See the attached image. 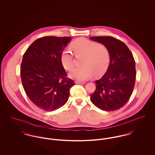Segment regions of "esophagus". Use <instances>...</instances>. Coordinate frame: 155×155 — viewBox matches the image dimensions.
<instances>
[{"mask_svg":"<svg viewBox=\"0 0 155 155\" xmlns=\"http://www.w3.org/2000/svg\"><path fill=\"white\" fill-rule=\"evenodd\" d=\"M75 83H76V84H85V82H83V81H76V82H75Z\"/></svg>","mask_w":155,"mask_h":155,"instance_id":"esophagus-1","label":"esophagus"}]
</instances>
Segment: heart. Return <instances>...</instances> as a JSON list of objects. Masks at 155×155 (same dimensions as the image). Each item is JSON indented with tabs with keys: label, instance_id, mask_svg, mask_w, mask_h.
<instances>
[{
	"label": "heart",
	"instance_id": "heart-1",
	"mask_svg": "<svg viewBox=\"0 0 155 155\" xmlns=\"http://www.w3.org/2000/svg\"><path fill=\"white\" fill-rule=\"evenodd\" d=\"M71 48L77 57L83 56L82 65L84 66L74 68L70 73L72 79L86 81L101 75L107 68L110 62L108 49L103 45L89 41L85 38H79L72 42ZM61 61L63 67L68 71L74 67V61L71 52L66 49L61 55Z\"/></svg>",
	"mask_w": 155,
	"mask_h": 155
}]
</instances>
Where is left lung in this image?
<instances>
[{
  "mask_svg": "<svg viewBox=\"0 0 155 155\" xmlns=\"http://www.w3.org/2000/svg\"><path fill=\"white\" fill-rule=\"evenodd\" d=\"M90 39L107 47L110 54L109 67L96 81V89L91 95L92 103L102 110L122 108L130 100L135 85L136 70L133 54L123 42L111 36H95Z\"/></svg>",
  "mask_w": 155,
  "mask_h": 155,
  "instance_id": "obj_1",
  "label": "left lung"
}]
</instances>
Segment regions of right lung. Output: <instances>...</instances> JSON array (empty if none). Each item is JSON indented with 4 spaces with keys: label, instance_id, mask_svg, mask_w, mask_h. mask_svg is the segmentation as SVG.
Segmentation results:
<instances>
[{
    "label": "right lung",
    "instance_id": "right-lung-1",
    "mask_svg": "<svg viewBox=\"0 0 155 155\" xmlns=\"http://www.w3.org/2000/svg\"><path fill=\"white\" fill-rule=\"evenodd\" d=\"M71 40L70 37L45 36L33 42L24 54L20 68L23 88L31 101L44 110L63 106L74 85L61 61Z\"/></svg>",
    "mask_w": 155,
    "mask_h": 155
}]
</instances>
